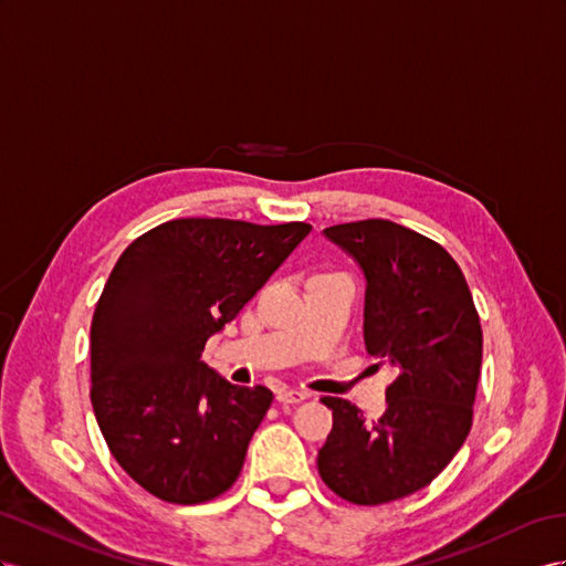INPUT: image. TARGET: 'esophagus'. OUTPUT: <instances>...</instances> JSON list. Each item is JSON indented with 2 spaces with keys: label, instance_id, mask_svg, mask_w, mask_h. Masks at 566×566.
Here are the masks:
<instances>
[{
  "label": "esophagus",
  "instance_id": "1",
  "mask_svg": "<svg viewBox=\"0 0 566 566\" xmlns=\"http://www.w3.org/2000/svg\"><path fill=\"white\" fill-rule=\"evenodd\" d=\"M308 397L311 392H301V389H280L277 392L280 403H298V401H306Z\"/></svg>",
  "mask_w": 566,
  "mask_h": 566
}]
</instances>
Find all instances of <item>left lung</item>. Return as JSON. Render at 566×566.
<instances>
[{"label":"left lung","instance_id":"obj_1","mask_svg":"<svg viewBox=\"0 0 566 566\" xmlns=\"http://www.w3.org/2000/svg\"><path fill=\"white\" fill-rule=\"evenodd\" d=\"M325 237L364 270L366 349L397 368V380L378 421L346 399H321L332 409V430L317 471L346 502H395L432 483L469 438L481 317L454 258L418 231L360 220L327 227Z\"/></svg>","mask_w":566,"mask_h":566}]
</instances>
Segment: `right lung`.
<instances>
[{"instance_id": "add662e5", "label": "right lung", "mask_w": 566, "mask_h": 566, "mask_svg": "<svg viewBox=\"0 0 566 566\" xmlns=\"http://www.w3.org/2000/svg\"><path fill=\"white\" fill-rule=\"evenodd\" d=\"M308 231L188 217L114 265L91 325V401L112 457L150 495L200 504L237 483L272 392L227 382L200 354Z\"/></svg>"}]
</instances>
